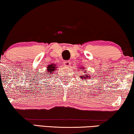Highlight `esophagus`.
<instances>
[{
	"label": "esophagus",
	"instance_id": "1",
	"mask_svg": "<svg viewBox=\"0 0 134 134\" xmlns=\"http://www.w3.org/2000/svg\"><path fill=\"white\" fill-rule=\"evenodd\" d=\"M64 66L65 67H69L71 66V62H69V61H67V62H65L64 63Z\"/></svg>",
	"mask_w": 134,
	"mask_h": 134
}]
</instances>
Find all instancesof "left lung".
Masks as SVG:
<instances>
[{
    "label": "left lung",
    "mask_w": 134,
    "mask_h": 134,
    "mask_svg": "<svg viewBox=\"0 0 134 134\" xmlns=\"http://www.w3.org/2000/svg\"><path fill=\"white\" fill-rule=\"evenodd\" d=\"M82 68H80V69H82ZM81 77L82 78V81H84V79H87V81L88 79H90V76H88V75H87V74H85V75H82V76H81Z\"/></svg>",
    "instance_id": "obj_1"
}]
</instances>
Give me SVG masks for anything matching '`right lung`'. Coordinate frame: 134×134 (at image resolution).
I'll return each mask as SVG.
<instances>
[{
    "label": "right lung",
    "mask_w": 134,
    "mask_h": 134,
    "mask_svg": "<svg viewBox=\"0 0 134 134\" xmlns=\"http://www.w3.org/2000/svg\"><path fill=\"white\" fill-rule=\"evenodd\" d=\"M56 65H55V64H50V65H48L47 69H46L48 72V73H46V74H47V75H50L49 76H52V75H53V74H52V72H53L55 70H56Z\"/></svg>",
    "instance_id": "right-lung-1"
}]
</instances>
